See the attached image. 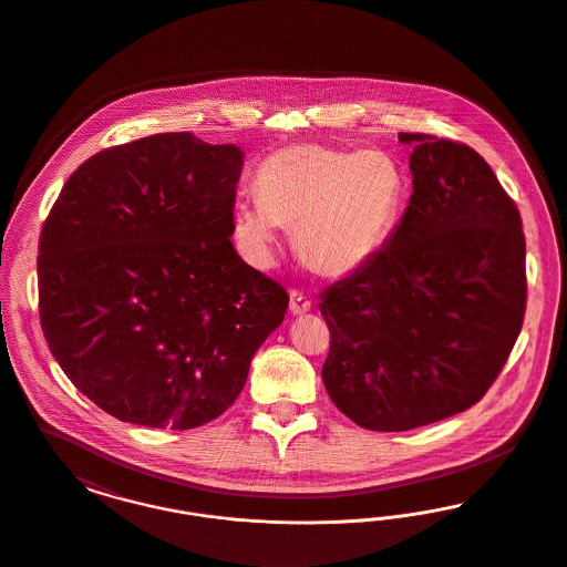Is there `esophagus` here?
<instances>
[{
    "mask_svg": "<svg viewBox=\"0 0 567 567\" xmlns=\"http://www.w3.org/2000/svg\"><path fill=\"white\" fill-rule=\"evenodd\" d=\"M289 297H291V301H289V310H291V315H293V317H301V315L310 312V308H312L310 297L303 296L301 291H296V289L289 293Z\"/></svg>",
    "mask_w": 567,
    "mask_h": 567,
    "instance_id": "obj_1",
    "label": "esophagus"
}]
</instances>
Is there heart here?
I'll return each mask as SVG.
<instances>
[{
	"label": "heart",
	"instance_id": "heart-1",
	"mask_svg": "<svg viewBox=\"0 0 567 567\" xmlns=\"http://www.w3.org/2000/svg\"><path fill=\"white\" fill-rule=\"evenodd\" d=\"M257 202H240L231 236L246 261L270 268L278 229L299 257L329 278L368 268L389 244L405 204L400 162L380 151L299 144L276 151L255 174Z\"/></svg>",
	"mask_w": 567,
	"mask_h": 567
}]
</instances>
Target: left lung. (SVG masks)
Wrapping results in <instances>:
<instances>
[{"mask_svg":"<svg viewBox=\"0 0 567 567\" xmlns=\"http://www.w3.org/2000/svg\"><path fill=\"white\" fill-rule=\"evenodd\" d=\"M412 144V195L377 259L321 296L324 389L359 427L408 432L481 402L518 338L520 215L470 146Z\"/></svg>","mask_w":567,"mask_h":567,"instance_id":"obj_1","label":"left lung"}]
</instances>
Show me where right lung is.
<instances>
[{
    "mask_svg": "<svg viewBox=\"0 0 567 567\" xmlns=\"http://www.w3.org/2000/svg\"><path fill=\"white\" fill-rule=\"evenodd\" d=\"M244 153L157 134L68 178L40 236V323L65 377L125 423L193 430L236 402L289 296L231 244Z\"/></svg>",
    "mask_w": 567,
    "mask_h": 567,
    "instance_id": "1",
    "label": "right lung"
}]
</instances>
